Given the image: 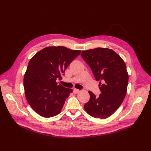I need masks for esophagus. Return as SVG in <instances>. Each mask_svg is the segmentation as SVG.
I'll use <instances>...</instances> for the list:
<instances>
[{
	"label": "esophagus",
	"mask_w": 151,
	"mask_h": 151,
	"mask_svg": "<svg viewBox=\"0 0 151 151\" xmlns=\"http://www.w3.org/2000/svg\"><path fill=\"white\" fill-rule=\"evenodd\" d=\"M79 91H80L78 90V89H73V93H74L75 94H77V93H78Z\"/></svg>",
	"instance_id": "34e87169"
}]
</instances>
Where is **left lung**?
<instances>
[{"label":"left lung","mask_w":151,"mask_h":151,"mask_svg":"<svg viewBox=\"0 0 151 151\" xmlns=\"http://www.w3.org/2000/svg\"><path fill=\"white\" fill-rule=\"evenodd\" d=\"M81 56L90 66L101 93L98 97L91 91L90 100L84 106L88 114L105 119L119 108L127 93L128 74L120 56L109 48L82 51ZM102 82L101 83V81Z\"/></svg>","instance_id":"left-lung-1"}]
</instances>
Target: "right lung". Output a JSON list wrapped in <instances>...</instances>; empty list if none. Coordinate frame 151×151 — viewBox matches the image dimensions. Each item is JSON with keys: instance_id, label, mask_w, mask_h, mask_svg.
Segmentation results:
<instances>
[{"instance_id": "add662e5", "label": "right lung", "mask_w": 151, "mask_h": 151, "mask_svg": "<svg viewBox=\"0 0 151 151\" xmlns=\"http://www.w3.org/2000/svg\"><path fill=\"white\" fill-rule=\"evenodd\" d=\"M81 50L47 47L31 59L24 74L26 98L31 107L45 118L59 114L72 89L58 84L66 68L81 54Z\"/></svg>"}]
</instances>
